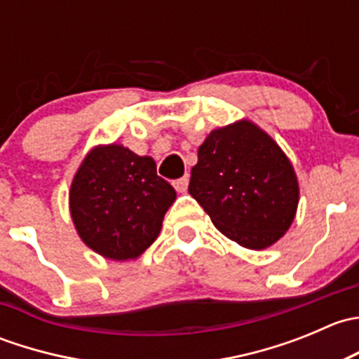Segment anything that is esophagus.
I'll list each match as a JSON object with an SVG mask.
<instances>
[{"label":"esophagus","instance_id":"obj_1","mask_svg":"<svg viewBox=\"0 0 359 359\" xmlns=\"http://www.w3.org/2000/svg\"><path fill=\"white\" fill-rule=\"evenodd\" d=\"M187 186H189V179H187V177H182V179H179L173 182V187H175L177 193H186Z\"/></svg>","mask_w":359,"mask_h":359}]
</instances>
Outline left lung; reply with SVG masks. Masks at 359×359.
<instances>
[{"mask_svg":"<svg viewBox=\"0 0 359 359\" xmlns=\"http://www.w3.org/2000/svg\"><path fill=\"white\" fill-rule=\"evenodd\" d=\"M189 194L224 236L264 250L290 229L300 189L276 140L243 118L206 135L191 170Z\"/></svg>","mask_w":359,"mask_h":359,"instance_id":"1","label":"left lung"}]
</instances>
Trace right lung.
<instances>
[{
  "mask_svg": "<svg viewBox=\"0 0 359 359\" xmlns=\"http://www.w3.org/2000/svg\"><path fill=\"white\" fill-rule=\"evenodd\" d=\"M175 198V189L158 177L153 158L121 144H99L72 177L69 212L86 247L125 262L154 243Z\"/></svg>",
  "mask_w": 359,
  "mask_h": 359,
  "instance_id": "1",
  "label": "right lung"
}]
</instances>
